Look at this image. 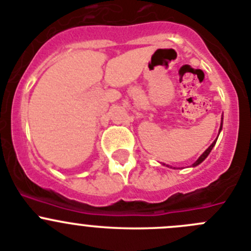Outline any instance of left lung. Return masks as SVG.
Segmentation results:
<instances>
[{"label":"left lung","instance_id":"1","mask_svg":"<svg viewBox=\"0 0 251 251\" xmlns=\"http://www.w3.org/2000/svg\"><path fill=\"white\" fill-rule=\"evenodd\" d=\"M222 126H223V118H222ZM222 126H220V129H219V133H220V130H222ZM217 139H218V138H217ZM215 143H217V141H215V142H213V143H211V146H210V147H209V148H208V149H206V151H204V153H203V154H201V157L198 158V160H197V162H195V163H194V164H193V167H197V165H199V164H201V162H203V160H204V159H205V158H206V157H208V155H209V153H210V151H211V149H213V147H214V146H215Z\"/></svg>","mask_w":251,"mask_h":251}]
</instances>
